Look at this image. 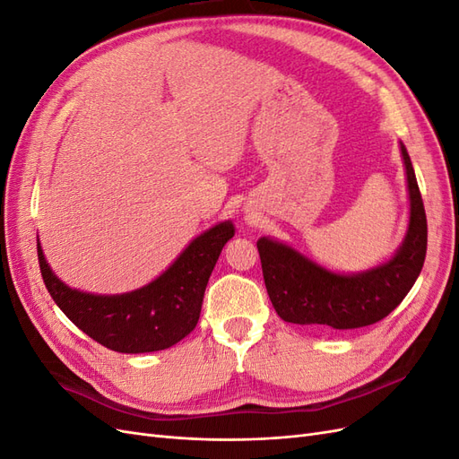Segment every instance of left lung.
<instances>
[{"instance_id":"1","label":"left lung","mask_w":459,"mask_h":459,"mask_svg":"<svg viewBox=\"0 0 459 459\" xmlns=\"http://www.w3.org/2000/svg\"><path fill=\"white\" fill-rule=\"evenodd\" d=\"M410 197L404 241L379 266L358 273H339L310 260L287 243L270 238L256 241L264 283L281 319L325 331L377 324L410 293L427 253V218L413 166L400 142Z\"/></svg>"}]
</instances>
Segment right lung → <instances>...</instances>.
Masks as SVG:
<instances>
[{
    "instance_id": "right-lung-1",
    "label": "right lung",
    "mask_w": 459,
    "mask_h": 459,
    "mask_svg": "<svg viewBox=\"0 0 459 459\" xmlns=\"http://www.w3.org/2000/svg\"><path fill=\"white\" fill-rule=\"evenodd\" d=\"M235 235L231 220L193 239L157 280L120 295H93L53 273L38 239L41 277L71 322L107 349L142 354L170 349L195 329L204 289L224 245Z\"/></svg>"
}]
</instances>
